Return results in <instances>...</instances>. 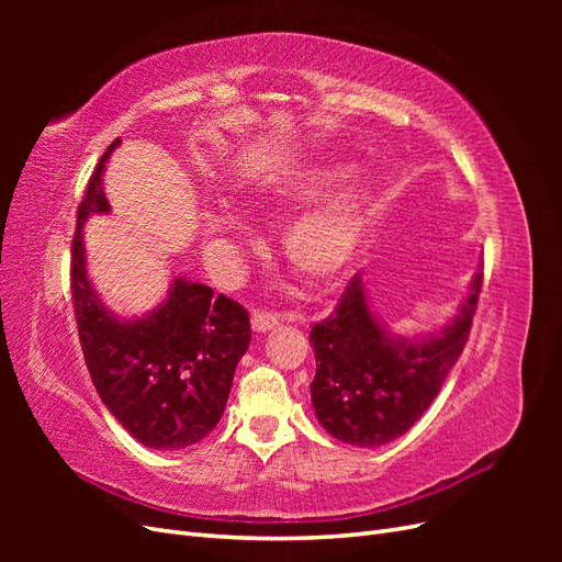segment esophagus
Returning <instances> with one entry per match:
<instances>
[{
  "instance_id": "1",
  "label": "esophagus",
  "mask_w": 562,
  "mask_h": 562,
  "mask_svg": "<svg viewBox=\"0 0 562 562\" xmlns=\"http://www.w3.org/2000/svg\"><path fill=\"white\" fill-rule=\"evenodd\" d=\"M250 323H252V330H258V333H267V330H271L274 326H279V316L277 314H271V312H252L250 314Z\"/></svg>"
}]
</instances>
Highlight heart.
I'll return each mask as SVG.
<instances>
[{
	"label": "heart",
	"mask_w": 562,
	"mask_h": 562,
	"mask_svg": "<svg viewBox=\"0 0 562 562\" xmlns=\"http://www.w3.org/2000/svg\"><path fill=\"white\" fill-rule=\"evenodd\" d=\"M337 173L316 171L285 180L277 187L283 201H310L318 196ZM372 209V192L361 180H351L316 201L283 232V255L302 279L323 285L342 274L351 262ZM211 229L225 236H241L244 225L225 211L211 217Z\"/></svg>",
	"instance_id": "1"
}]
</instances>
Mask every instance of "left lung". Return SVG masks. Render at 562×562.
<instances>
[{
	"instance_id": "1",
	"label": "left lung",
	"mask_w": 562,
	"mask_h": 562,
	"mask_svg": "<svg viewBox=\"0 0 562 562\" xmlns=\"http://www.w3.org/2000/svg\"><path fill=\"white\" fill-rule=\"evenodd\" d=\"M481 285L483 269L450 326L407 339L389 335L372 316L356 274L335 312L314 323L310 335L316 359L312 403L323 429L359 448L384 446L411 429L464 351Z\"/></svg>"
}]
</instances>
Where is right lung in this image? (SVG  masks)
Wrapping results in <instances>:
<instances>
[{
    "label": "right lung",
    "instance_id": "1",
    "mask_svg": "<svg viewBox=\"0 0 562 562\" xmlns=\"http://www.w3.org/2000/svg\"><path fill=\"white\" fill-rule=\"evenodd\" d=\"M119 143L100 157L77 209L70 291L79 342L114 419L151 450H182L223 417L236 363L250 345V318L239 302L182 277L145 318L122 321L103 307L87 277L81 227L89 215L110 211L103 168Z\"/></svg>",
    "mask_w": 562,
    "mask_h": 562
}]
</instances>
